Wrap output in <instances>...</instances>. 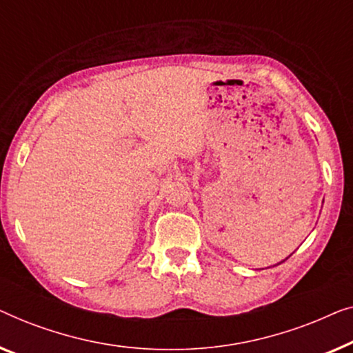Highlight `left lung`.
Returning <instances> with one entry per match:
<instances>
[{
    "label": "left lung",
    "mask_w": 353,
    "mask_h": 353,
    "mask_svg": "<svg viewBox=\"0 0 353 353\" xmlns=\"http://www.w3.org/2000/svg\"><path fill=\"white\" fill-rule=\"evenodd\" d=\"M286 259H288V257H286ZM286 259H285V261H286Z\"/></svg>",
    "instance_id": "obj_1"
}]
</instances>
